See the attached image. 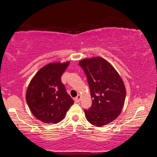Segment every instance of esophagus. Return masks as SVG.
Returning <instances> with one entry per match:
<instances>
[{
  "label": "esophagus",
  "mask_w": 157,
  "mask_h": 157,
  "mask_svg": "<svg viewBox=\"0 0 157 157\" xmlns=\"http://www.w3.org/2000/svg\"><path fill=\"white\" fill-rule=\"evenodd\" d=\"M74 100H75V102H79V101H80V95H78L76 98H74Z\"/></svg>",
  "instance_id": "34e87169"
}]
</instances>
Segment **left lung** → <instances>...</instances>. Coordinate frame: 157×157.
<instances>
[{
    "instance_id": "1",
    "label": "left lung",
    "mask_w": 157,
    "mask_h": 157,
    "mask_svg": "<svg viewBox=\"0 0 157 157\" xmlns=\"http://www.w3.org/2000/svg\"><path fill=\"white\" fill-rule=\"evenodd\" d=\"M79 65L86 75L93 99L89 109H84L86 120L97 127L104 126L119 116L126 96L123 79L107 60L92 57L81 60Z\"/></svg>"
}]
</instances>
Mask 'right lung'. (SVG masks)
<instances>
[{"label": "right lung", "instance_id": "right-lung-1", "mask_svg": "<svg viewBox=\"0 0 157 157\" xmlns=\"http://www.w3.org/2000/svg\"><path fill=\"white\" fill-rule=\"evenodd\" d=\"M69 62L51 63L41 68L29 84L26 101L32 113L44 123H57L74 101L61 81Z\"/></svg>", "mask_w": 157, "mask_h": 157}]
</instances>
